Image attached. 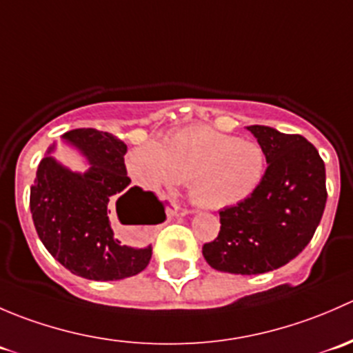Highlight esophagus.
Wrapping results in <instances>:
<instances>
[{
  "mask_svg": "<svg viewBox=\"0 0 353 353\" xmlns=\"http://www.w3.org/2000/svg\"><path fill=\"white\" fill-rule=\"evenodd\" d=\"M172 213H174V215H177V216H183V215H186V213H188V210H184V208H179V206H176V208L172 210Z\"/></svg>",
  "mask_w": 353,
  "mask_h": 353,
  "instance_id": "1",
  "label": "esophagus"
}]
</instances>
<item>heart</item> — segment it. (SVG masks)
<instances>
[{"label":"heart","mask_w":353,"mask_h":353,"mask_svg":"<svg viewBox=\"0 0 353 353\" xmlns=\"http://www.w3.org/2000/svg\"><path fill=\"white\" fill-rule=\"evenodd\" d=\"M128 174L147 190L174 191L190 181V194L203 208L243 203L261 184L266 157L256 141L239 140L210 126H188L162 145L145 141L126 155Z\"/></svg>","instance_id":"heart-1"}]
</instances>
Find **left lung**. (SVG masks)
<instances>
[{
  "instance_id": "obj_1",
  "label": "left lung",
  "mask_w": 353,
  "mask_h": 353,
  "mask_svg": "<svg viewBox=\"0 0 353 353\" xmlns=\"http://www.w3.org/2000/svg\"><path fill=\"white\" fill-rule=\"evenodd\" d=\"M266 157L265 177L243 203L220 212V232L203 245L212 268L234 275L273 272L299 256L314 236L326 205V170L301 134L248 126Z\"/></svg>"
}]
</instances>
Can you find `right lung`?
Instances as JSON below:
<instances>
[{"label":"right lung","mask_w":353,"mask_h":353,"mask_svg":"<svg viewBox=\"0 0 353 353\" xmlns=\"http://www.w3.org/2000/svg\"><path fill=\"white\" fill-rule=\"evenodd\" d=\"M63 141L87 160L85 172H73L48 148L30 188V213L39 239L52 258L73 275L97 282L123 280L148 266L152 245L131 248L114 236L110 215L116 206L121 223L155 225L165 210L152 191L130 188L119 138L94 128L66 131ZM126 212L130 219L123 221Z\"/></svg>","instance_id":"right-lung-1"}]
</instances>
